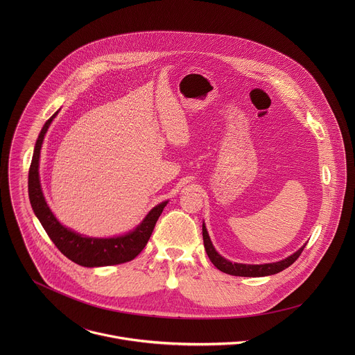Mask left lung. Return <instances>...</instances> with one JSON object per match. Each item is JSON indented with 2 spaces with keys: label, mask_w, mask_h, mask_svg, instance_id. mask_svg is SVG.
Returning a JSON list of instances; mask_svg holds the SVG:
<instances>
[{
  "label": "left lung",
  "mask_w": 355,
  "mask_h": 355,
  "mask_svg": "<svg viewBox=\"0 0 355 355\" xmlns=\"http://www.w3.org/2000/svg\"><path fill=\"white\" fill-rule=\"evenodd\" d=\"M202 236L203 246L206 254L209 257V259L211 261V263L220 269L224 273L232 275V276H243V277H261V276H269V275H275L279 273L282 270H284L286 268H288L291 263H294L301 253L304 252V246H302L298 252L291 254L290 257L279 261V262H272V263H262V265H248V263H236V262H231L228 259H225L224 257H221L220 254L216 252V249L211 245V241L209 238V234L206 231L205 223L202 224Z\"/></svg>",
  "instance_id": "1"
}]
</instances>
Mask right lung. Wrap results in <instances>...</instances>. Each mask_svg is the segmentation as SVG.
<instances>
[{
    "label": "right lung",
    "mask_w": 355,
    "mask_h": 355,
    "mask_svg": "<svg viewBox=\"0 0 355 355\" xmlns=\"http://www.w3.org/2000/svg\"><path fill=\"white\" fill-rule=\"evenodd\" d=\"M58 110L45 123L37 139L33 161L28 171V197L33 210L41 221L55 248L78 265L94 268L124 263L141 253L152 236L154 225L168 201L158 203L148 213L144 221L131 232L116 238H90L65 228L51 213L45 201L40 182V155L45 134Z\"/></svg>",
    "instance_id": "right-lung-1"
}]
</instances>
